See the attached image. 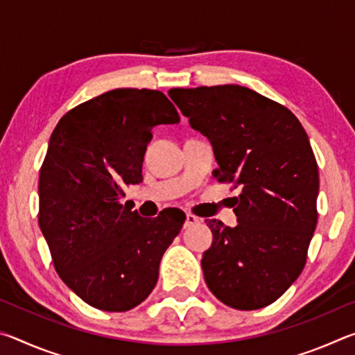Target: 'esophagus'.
Segmentation results:
<instances>
[{
    "label": "esophagus",
    "instance_id": "esophagus-1",
    "mask_svg": "<svg viewBox=\"0 0 355 355\" xmlns=\"http://www.w3.org/2000/svg\"><path fill=\"white\" fill-rule=\"evenodd\" d=\"M200 222V219L194 214H186V220H184V228H189L192 225H197Z\"/></svg>",
    "mask_w": 355,
    "mask_h": 355
}]
</instances>
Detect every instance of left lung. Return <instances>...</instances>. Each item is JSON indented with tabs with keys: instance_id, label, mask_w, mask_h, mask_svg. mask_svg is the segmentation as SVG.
<instances>
[{
	"instance_id": "1",
	"label": "left lung",
	"mask_w": 355,
	"mask_h": 355,
	"mask_svg": "<svg viewBox=\"0 0 355 355\" xmlns=\"http://www.w3.org/2000/svg\"><path fill=\"white\" fill-rule=\"evenodd\" d=\"M189 125L211 142L219 183L241 189L238 225L207 219V285L236 310L272 304L299 277L318 222V164L309 136L288 110L238 84L171 89Z\"/></svg>"
}]
</instances>
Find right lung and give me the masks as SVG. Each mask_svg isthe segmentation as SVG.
Returning a JSON list of instances; mask_svg holds the SVG:
<instances>
[{
  "mask_svg": "<svg viewBox=\"0 0 355 355\" xmlns=\"http://www.w3.org/2000/svg\"><path fill=\"white\" fill-rule=\"evenodd\" d=\"M171 100L150 89H114L70 110L48 142L39 177V225L59 277L105 311L139 305L186 219L182 209L142 218L122 202L142 182L156 125L178 123Z\"/></svg>",
  "mask_w": 355,
  "mask_h": 355,
  "instance_id": "obj_1",
  "label": "right lung"
}]
</instances>
